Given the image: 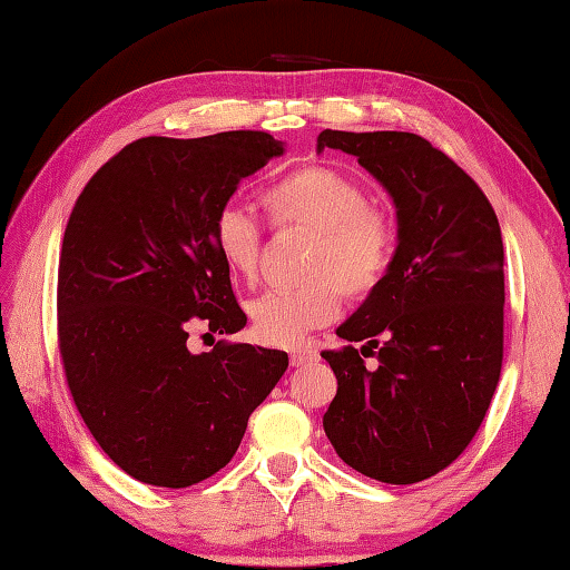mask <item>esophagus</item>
<instances>
[{
	"instance_id": "esophagus-1",
	"label": "esophagus",
	"mask_w": 570,
	"mask_h": 570,
	"mask_svg": "<svg viewBox=\"0 0 570 570\" xmlns=\"http://www.w3.org/2000/svg\"><path fill=\"white\" fill-rule=\"evenodd\" d=\"M292 365H306V363H314L316 358H318V348L316 345H311V343H301V345H294L292 351Z\"/></svg>"
}]
</instances>
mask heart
I'll return each mask as SVG.
<instances>
[{
	"label": "heart",
	"mask_w": 570,
	"mask_h": 570,
	"mask_svg": "<svg viewBox=\"0 0 570 570\" xmlns=\"http://www.w3.org/2000/svg\"><path fill=\"white\" fill-rule=\"evenodd\" d=\"M262 205L274 227L316 229L306 276L314 282L286 292H266L249 304L254 336L292 345L304 333L336 318L341 294L371 296L393 266L397 225L390 212L367 203L365 187L336 167L306 165L266 187ZM212 244L227 269L252 282L259 272L262 229L249 212L225 205L212 219Z\"/></svg>",
	"instance_id": "obj_1"
}]
</instances>
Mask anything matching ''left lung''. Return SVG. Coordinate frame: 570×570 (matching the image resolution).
<instances>
[{"label": "left lung", "instance_id": "8db88e82", "mask_svg": "<svg viewBox=\"0 0 570 570\" xmlns=\"http://www.w3.org/2000/svg\"><path fill=\"white\" fill-rule=\"evenodd\" d=\"M323 148L355 155L397 209L385 282L338 326L348 345L321 353L338 381L323 430L355 472L415 484L466 450L499 383V219L482 187L415 132L323 130ZM365 357L376 365L365 368Z\"/></svg>", "mask_w": 570, "mask_h": 570}]
</instances>
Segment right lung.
Here are the masks:
<instances>
[{
    "instance_id": "add662e5",
    "label": "right lung",
    "mask_w": 570,
    "mask_h": 570,
    "mask_svg": "<svg viewBox=\"0 0 570 570\" xmlns=\"http://www.w3.org/2000/svg\"><path fill=\"white\" fill-rule=\"evenodd\" d=\"M282 153L264 130L140 138L71 209L56 292L66 383L100 450L138 482L183 489L219 472L288 367L284 351L249 343L187 351L199 323L247 326L212 219Z\"/></svg>"
}]
</instances>
